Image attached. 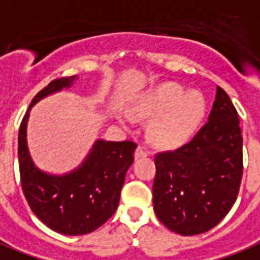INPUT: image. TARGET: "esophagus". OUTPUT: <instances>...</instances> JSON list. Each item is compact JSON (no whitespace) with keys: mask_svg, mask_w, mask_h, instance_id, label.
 Listing matches in <instances>:
<instances>
[{"mask_svg":"<svg viewBox=\"0 0 260 260\" xmlns=\"http://www.w3.org/2000/svg\"><path fill=\"white\" fill-rule=\"evenodd\" d=\"M146 155H149V151L143 147V146H139L135 151V157L136 158H140V157H146Z\"/></svg>","mask_w":260,"mask_h":260,"instance_id":"34e87169","label":"esophagus"}]
</instances>
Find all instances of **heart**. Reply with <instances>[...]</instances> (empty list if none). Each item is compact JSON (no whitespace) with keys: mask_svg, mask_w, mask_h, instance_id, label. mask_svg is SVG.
Segmentation results:
<instances>
[{"mask_svg":"<svg viewBox=\"0 0 260 260\" xmlns=\"http://www.w3.org/2000/svg\"><path fill=\"white\" fill-rule=\"evenodd\" d=\"M207 113L201 93L189 92L175 82L157 86L136 102L132 115L138 120H151L149 135L157 146L174 147L190 139ZM131 121V115H124Z\"/></svg>","mask_w":260,"mask_h":260,"instance_id":"1","label":"heart"}]
</instances>
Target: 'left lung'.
Masks as SVG:
<instances>
[{
    "label": "left lung",
    "instance_id": "obj_1",
    "mask_svg": "<svg viewBox=\"0 0 260 260\" xmlns=\"http://www.w3.org/2000/svg\"><path fill=\"white\" fill-rule=\"evenodd\" d=\"M154 212L169 230L196 236L215 228L236 203L243 178V136L220 86L208 122L182 147L155 154Z\"/></svg>",
    "mask_w": 260,
    "mask_h": 260
}]
</instances>
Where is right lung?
Returning a JSON list of instances; mask_svg holds the SVG:
<instances>
[{"label": "right lung", "mask_w": 260, "mask_h": 260, "mask_svg": "<svg viewBox=\"0 0 260 260\" xmlns=\"http://www.w3.org/2000/svg\"><path fill=\"white\" fill-rule=\"evenodd\" d=\"M77 76L49 82L34 96L19 128V169L24 197L36 216L45 226L66 236L95 232L113 216L120 203L125 175L134 162L138 145L129 140L95 145L78 168L64 175H51L38 169L30 157L26 139L31 107L42 98L69 88Z\"/></svg>", "instance_id": "obj_1"}]
</instances>
